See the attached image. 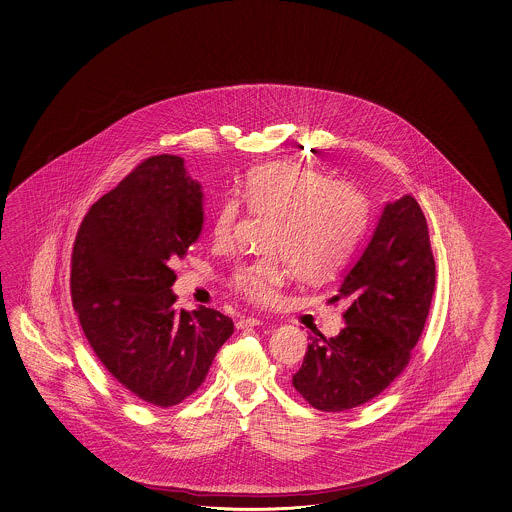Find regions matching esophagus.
Instances as JSON below:
<instances>
[{
    "mask_svg": "<svg viewBox=\"0 0 512 512\" xmlns=\"http://www.w3.org/2000/svg\"><path fill=\"white\" fill-rule=\"evenodd\" d=\"M237 329H246V327H257V325H262L261 320L259 318H253V316H248V318H240L237 320Z\"/></svg>",
    "mask_w": 512,
    "mask_h": 512,
    "instance_id": "1",
    "label": "esophagus"
}]
</instances>
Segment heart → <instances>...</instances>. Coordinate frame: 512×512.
Returning <instances> with one entry per match:
<instances>
[{
	"label": "heart",
	"mask_w": 512,
	"mask_h": 512,
	"mask_svg": "<svg viewBox=\"0 0 512 512\" xmlns=\"http://www.w3.org/2000/svg\"><path fill=\"white\" fill-rule=\"evenodd\" d=\"M242 198L253 212L275 216L268 248L279 251L240 261L227 285L253 305H272L290 275V262L305 279L335 274L348 261L366 227V201L346 181L301 164H261L248 172ZM242 212L237 196L214 209L211 235L229 242Z\"/></svg>",
	"instance_id": "1"
}]
</instances>
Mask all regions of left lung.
I'll return each instance as SVG.
<instances>
[{
	"instance_id": "8db88e82",
	"label": "left lung",
	"mask_w": 512,
	"mask_h": 512,
	"mask_svg": "<svg viewBox=\"0 0 512 512\" xmlns=\"http://www.w3.org/2000/svg\"><path fill=\"white\" fill-rule=\"evenodd\" d=\"M435 292L424 212L412 196L388 203L374 237L331 303L344 301L337 337H311L292 385L314 409L344 412L379 396L411 361Z\"/></svg>"
}]
</instances>
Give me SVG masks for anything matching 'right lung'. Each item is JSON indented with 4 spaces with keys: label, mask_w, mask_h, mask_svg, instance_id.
<instances>
[{
    "label": "right lung",
    "mask_w": 512,
    "mask_h": 512,
    "mask_svg": "<svg viewBox=\"0 0 512 512\" xmlns=\"http://www.w3.org/2000/svg\"><path fill=\"white\" fill-rule=\"evenodd\" d=\"M201 188L177 155H155L88 209L75 235L70 292L98 361L135 398L168 409L194 394L233 320L175 307L172 264L203 225Z\"/></svg>",
    "instance_id": "add662e5"
}]
</instances>
